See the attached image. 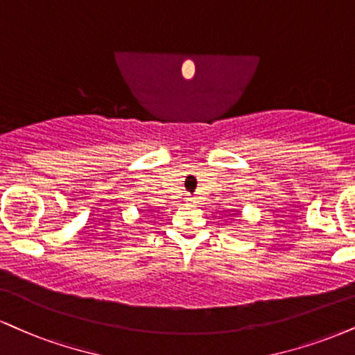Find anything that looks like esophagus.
<instances>
[{"label": "esophagus", "mask_w": 355, "mask_h": 355, "mask_svg": "<svg viewBox=\"0 0 355 355\" xmlns=\"http://www.w3.org/2000/svg\"><path fill=\"white\" fill-rule=\"evenodd\" d=\"M187 202H189V203H196V198H195V196H187Z\"/></svg>", "instance_id": "1"}]
</instances>
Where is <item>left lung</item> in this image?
<instances>
[{"instance_id":"8db88e82","label":"left lung","mask_w":355,"mask_h":355,"mask_svg":"<svg viewBox=\"0 0 355 355\" xmlns=\"http://www.w3.org/2000/svg\"><path fill=\"white\" fill-rule=\"evenodd\" d=\"M234 215H236V213H234ZM238 215H241V213H240V211H238Z\"/></svg>"}]
</instances>
